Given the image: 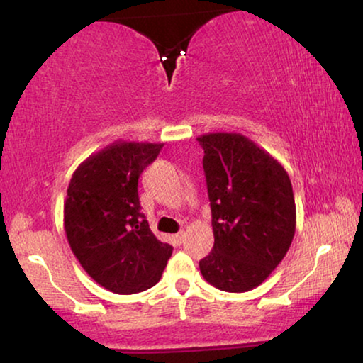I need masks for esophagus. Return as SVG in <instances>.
Here are the masks:
<instances>
[{
    "label": "esophagus",
    "instance_id": "esophagus-1",
    "mask_svg": "<svg viewBox=\"0 0 363 363\" xmlns=\"http://www.w3.org/2000/svg\"><path fill=\"white\" fill-rule=\"evenodd\" d=\"M183 240H185V231H180V233H177V235L173 236V241H175L177 245H182Z\"/></svg>",
    "mask_w": 363,
    "mask_h": 363
}]
</instances>
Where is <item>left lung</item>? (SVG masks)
Returning <instances> with one entry per match:
<instances>
[{
    "label": "left lung",
    "mask_w": 363,
    "mask_h": 363,
    "mask_svg": "<svg viewBox=\"0 0 363 363\" xmlns=\"http://www.w3.org/2000/svg\"><path fill=\"white\" fill-rule=\"evenodd\" d=\"M205 150L215 246L200 271L226 292L262 284L284 259L296 233L289 175L271 153L236 132L196 137Z\"/></svg>",
    "instance_id": "8db88e82"
}]
</instances>
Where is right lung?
Segmentation results:
<instances>
[{
    "label": "right lung",
    "mask_w": 363,
    "mask_h": 363,
    "mask_svg": "<svg viewBox=\"0 0 363 363\" xmlns=\"http://www.w3.org/2000/svg\"><path fill=\"white\" fill-rule=\"evenodd\" d=\"M163 143L117 140L72 173L64 230L84 271L113 294L155 286L173 247L157 240L138 201V177Z\"/></svg>",
    "instance_id": "1"
}]
</instances>
